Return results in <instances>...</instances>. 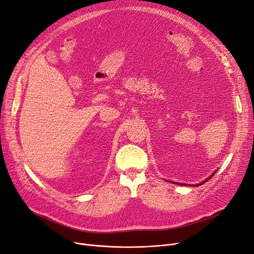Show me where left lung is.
Wrapping results in <instances>:
<instances>
[{
	"instance_id": "1",
	"label": "left lung",
	"mask_w": 254,
	"mask_h": 254,
	"mask_svg": "<svg viewBox=\"0 0 254 254\" xmlns=\"http://www.w3.org/2000/svg\"><path fill=\"white\" fill-rule=\"evenodd\" d=\"M213 175H214V173H213V174H212V175H211V176H209V178H208V179H207V180H205V181H203V182H202V183H200V184H198V185H199V186H200V185H202V184H203V183H205V182H207V181H208V180H209V179H212V176H213ZM179 185H182V184H180V183H179ZM183 185H184V184H183ZM198 185H196V186H198ZM185 186H186V184H185Z\"/></svg>"
}]
</instances>
